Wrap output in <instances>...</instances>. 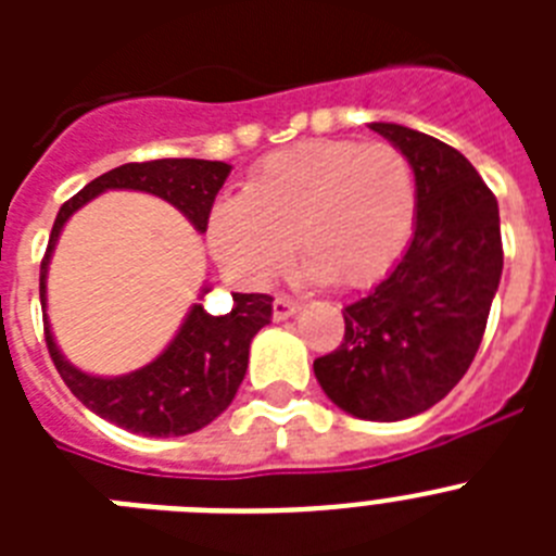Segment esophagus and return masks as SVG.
I'll list each match as a JSON object with an SVG mask.
<instances>
[{
    "instance_id": "esophagus-1",
    "label": "esophagus",
    "mask_w": 556,
    "mask_h": 556,
    "mask_svg": "<svg viewBox=\"0 0 556 556\" xmlns=\"http://www.w3.org/2000/svg\"><path fill=\"white\" fill-rule=\"evenodd\" d=\"M298 308H301V303L294 301V298H289V294H278V298L273 301V317L275 320H287V317H292Z\"/></svg>"
}]
</instances>
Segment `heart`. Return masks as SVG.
<instances>
[{"mask_svg": "<svg viewBox=\"0 0 556 556\" xmlns=\"http://www.w3.org/2000/svg\"><path fill=\"white\" fill-rule=\"evenodd\" d=\"M417 225L409 159L387 141L314 139L275 152L208 219L217 262L264 287L292 262L291 239L312 281L362 289L406 253Z\"/></svg>", "mask_w": 556, "mask_h": 556, "instance_id": "1", "label": "heart"}]
</instances>
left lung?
<instances>
[{"mask_svg":"<svg viewBox=\"0 0 556 556\" xmlns=\"http://www.w3.org/2000/svg\"><path fill=\"white\" fill-rule=\"evenodd\" d=\"M370 127L415 169V236L384 281L348 303L342 345L314 358V376L339 409L390 424L431 409L468 372L504 248L495 194L459 150L404 125Z\"/></svg>","mask_w":556,"mask_h":556,"instance_id":"obj_1","label":"left lung"}]
</instances>
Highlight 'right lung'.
Returning a JSON list of instances; mask_svg holds the SVG:
<instances>
[{"mask_svg":"<svg viewBox=\"0 0 556 556\" xmlns=\"http://www.w3.org/2000/svg\"><path fill=\"white\" fill-rule=\"evenodd\" d=\"M230 166L223 161L159 159L141 164H122L94 178L58 211L47 255L41 262V306L47 308V267L66 219L80 205L108 189L147 191L166 200L205 233L211 205L228 178ZM208 292V289H205ZM203 292V294H205ZM273 317L269 294H233L228 314H208L203 303H194L184 326L155 362L127 376H88L68 365L55 345V337L43 323L49 356L77 401L113 426L144 437H180L208 426L233 401L248 370L250 342Z\"/></svg>","mask_w":556,"mask_h":556,"instance_id":"obj_1","label":"right lung"}]
</instances>
